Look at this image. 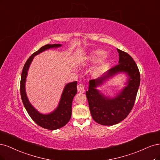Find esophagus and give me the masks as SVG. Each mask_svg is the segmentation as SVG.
I'll list each match as a JSON object with an SVG mask.
<instances>
[{"label":"esophagus","mask_w":160,"mask_h":160,"mask_svg":"<svg viewBox=\"0 0 160 160\" xmlns=\"http://www.w3.org/2000/svg\"><path fill=\"white\" fill-rule=\"evenodd\" d=\"M77 90H78V92H80V93H84L85 91L84 85L82 84H79L78 86H77Z\"/></svg>","instance_id":"34e87169"}]
</instances>
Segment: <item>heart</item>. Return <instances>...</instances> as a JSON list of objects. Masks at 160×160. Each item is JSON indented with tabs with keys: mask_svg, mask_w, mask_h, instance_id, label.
Returning <instances> with one entry per match:
<instances>
[{
	"mask_svg": "<svg viewBox=\"0 0 160 160\" xmlns=\"http://www.w3.org/2000/svg\"><path fill=\"white\" fill-rule=\"evenodd\" d=\"M106 52L102 50H96L88 56L86 62L89 64H94L99 61V62L92 69L91 74L94 77H99L106 68L108 63V56H105Z\"/></svg>",
	"mask_w": 160,
	"mask_h": 160,
	"instance_id": "obj_1",
	"label": "heart"
}]
</instances>
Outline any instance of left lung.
<instances>
[{
    "mask_svg": "<svg viewBox=\"0 0 160 160\" xmlns=\"http://www.w3.org/2000/svg\"><path fill=\"white\" fill-rule=\"evenodd\" d=\"M117 50L119 53V64L100 78L90 80L88 90L86 92L92 118L104 126L117 124L130 114L140 84V72L135 61L128 53L119 49ZM120 73H125L127 76L126 86L115 97L106 96L97 88Z\"/></svg>",
    "mask_w": 160,
    "mask_h": 160,
    "instance_id": "obj_1",
    "label": "left lung"
}]
</instances>
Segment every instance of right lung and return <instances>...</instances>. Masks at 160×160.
I'll list each match as a JSON object with an SVG mask.
<instances>
[{"label": "right lung", "instance_id": "add662e5", "mask_svg": "<svg viewBox=\"0 0 160 160\" xmlns=\"http://www.w3.org/2000/svg\"><path fill=\"white\" fill-rule=\"evenodd\" d=\"M62 46L59 44H46L41 47L38 51L33 53L26 62L23 67L21 80H20V95L24 108L27 110L28 114L31 117L36 123L43 128L48 129L50 130H55L64 126L68 123L72 115V104L74 97L77 93V82H70L66 84L62 93L60 102L56 109L48 114H42L39 112L31 104L26 92V82L28 75V71L30 65L35 56H37L45 50L52 48H57Z\"/></svg>", "mask_w": 160, "mask_h": 160}]
</instances>
